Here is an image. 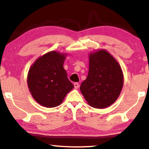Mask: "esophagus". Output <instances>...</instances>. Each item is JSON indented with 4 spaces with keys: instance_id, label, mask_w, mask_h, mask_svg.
<instances>
[{
    "instance_id": "34e87169",
    "label": "esophagus",
    "mask_w": 149,
    "mask_h": 149,
    "mask_svg": "<svg viewBox=\"0 0 149 149\" xmlns=\"http://www.w3.org/2000/svg\"><path fill=\"white\" fill-rule=\"evenodd\" d=\"M73 85H74L75 89H78V88H79V84H78V83H75Z\"/></svg>"
}]
</instances>
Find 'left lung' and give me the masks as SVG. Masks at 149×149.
Returning <instances> with one entry per match:
<instances>
[{
	"label": "left lung",
	"instance_id": "left-lung-1",
	"mask_svg": "<svg viewBox=\"0 0 149 149\" xmlns=\"http://www.w3.org/2000/svg\"><path fill=\"white\" fill-rule=\"evenodd\" d=\"M89 59L88 77L80 90L89 105L104 109L119 97L123 86V73L115 58L105 49L91 53Z\"/></svg>",
	"mask_w": 149,
	"mask_h": 149
}]
</instances>
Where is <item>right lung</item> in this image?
Segmentation results:
<instances>
[{
  "label": "right lung",
  "instance_id": "1",
  "mask_svg": "<svg viewBox=\"0 0 149 149\" xmlns=\"http://www.w3.org/2000/svg\"><path fill=\"white\" fill-rule=\"evenodd\" d=\"M66 54L51 51L38 58L31 66L27 83L33 98L47 108L60 105L74 88L63 67Z\"/></svg>",
  "mask_w": 149,
  "mask_h": 149
}]
</instances>
